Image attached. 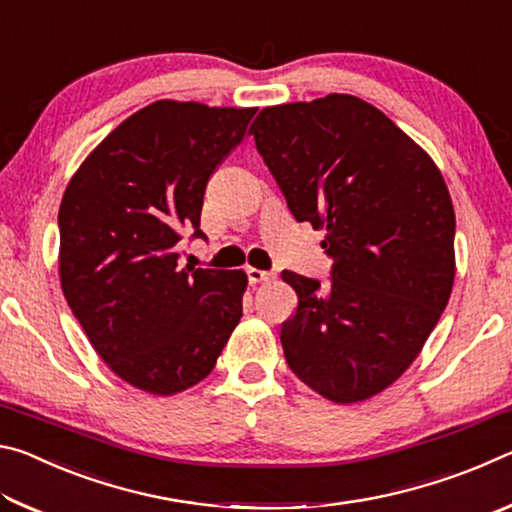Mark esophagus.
Returning a JSON list of instances; mask_svg holds the SVG:
<instances>
[{
    "mask_svg": "<svg viewBox=\"0 0 512 512\" xmlns=\"http://www.w3.org/2000/svg\"><path fill=\"white\" fill-rule=\"evenodd\" d=\"M246 275H248V282H250V284L271 282L273 277H275L271 271H259V268H253V266H248V268H246Z\"/></svg>",
    "mask_w": 512,
    "mask_h": 512,
    "instance_id": "obj_1",
    "label": "esophagus"
}]
</instances>
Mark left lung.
I'll return each mask as SVG.
<instances>
[{
	"instance_id": "8db88e82",
	"label": "left lung",
	"mask_w": 512,
	"mask_h": 512,
	"mask_svg": "<svg viewBox=\"0 0 512 512\" xmlns=\"http://www.w3.org/2000/svg\"><path fill=\"white\" fill-rule=\"evenodd\" d=\"M296 221L334 259L327 287L282 271L298 309L280 341L300 381L336 404L402 377L452 296L456 216L436 162L352 94L282 103L250 126Z\"/></svg>"
}]
</instances>
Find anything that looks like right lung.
<instances>
[{"instance_id":"obj_1","label":"right lung","mask_w":512,"mask_h":512,"mask_svg":"<svg viewBox=\"0 0 512 512\" xmlns=\"http://www.w3.org/2000/svg\"><path fill=\"white\" fill-rule=\"evenodd\" d=\"M257 108L162 99L83 160L58 210L60 287L92 348L128 384L176 395L210 375L239 325L244 271L178 268L205 237L207 180Z\"/></svg>"}]
</instances>
